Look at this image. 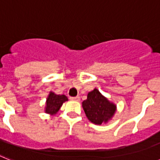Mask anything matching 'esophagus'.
<instances>
[{"mask_svg": "<svg viewBox=\"0 0 160 160\" xmlns=\"http://www.w3.org/2000/svg\"><path fill=\"white\" fill-rule=\"evenodd\" d=\"M71 100H74V101H80V98L79 96H76V97H71Z\"/></svg>", "mask_w": 160, "mask_h": 160, "instance_id": "1", "label": "esophagus"}]
</instances>
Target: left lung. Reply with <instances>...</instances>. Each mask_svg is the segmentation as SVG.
Here are the masks:
<instances>
[{
	"mask_svg": "<svg viewBox=\"0 0 160 160\" xmlns=\"http://www.w3.org/2000/svg\"><path fill=\"white\" fill-rule=\"evenodd\" d=\"M82 106L88 119L98 125L107 122L116 111V106L102 96L97 89L88 93L87 99L83 101Z\"/></svg>",
	"mask_w": 160,
	"mask_h": 160,
	"instance_id": "1",
	"label": "left lung"
}]
</instances>
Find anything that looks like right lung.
I'll return each instance as SVG.
<instances>
[{"label": "right lung", "mask_w": 160, "mask_h": 160, "mask_svg": "<svg viewBox=\"0 0 160 160\" xmlns=\"http://www.w3.org/2000/svg\"><path fill=\"white\" fill-rule=\"evenodd\" d=\"M67 100H68V98L64 94L60 95V94H56V93L51 92L47 98V106L45 112L47 113L56 114L60 109V108L62 107V103Z\"/></svg>", "instance_id": "1"}]
</instances>
